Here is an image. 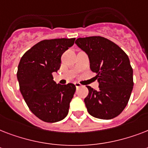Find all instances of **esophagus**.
<instances>
[{"label": "esophagus", "mask_w": 148, "mask_h": 148, "mask_svg": "<svg viewBox=\"0 0 148 148\" xmlns=\"http://www.w3.org/2000/svg\"><path fill=\"white\" fill-rule=\"evenodd\" d=\"M74 84H75V87H76L77 88H80V87H81V84L80 83H78V82H76V83H74Z\"/></svg>", "instance_id": "34e87169"}]
</instances>
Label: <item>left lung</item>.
I'll list each match as a JSON object with an SVG mask.
<instances>
[{
    "label": "left lung",
    "mask_w": 148,
    "mask_h": 148,
    "mask_svg": "<svg viewBox=\"0 0 148 148\" xmlns=\"http://www.w3.org/2000/svg\"><path fill=\"white\" fill-rule=\"evenodd\" d=\"M88 53L90 68L97 74L99 90L87 86L84 98L91 116L99 119L114 118L124 110L133 89V69L128 56L111 40L101 36L80 38L75 41Z\"/></svg>",
    "instance_id": "8db88e82"
}]
</instances>
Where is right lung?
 I'll return each mask as SVG.
<instances>
[{"label": "right lung", "mask_w": 148, "mask_h": 148, "mask_svg": "<svg viewBox=\"0 0 148 148\" xmlns=\"http://www.w3.org/2000/svg\"><path fill=\"white\" fill-rule=\"evenodd\" d=\"M74 40H43L21 58L17 72L20 90L31 112L43 121H60L68 114L76 87L71 83L57 84L53 73L60 69L61 56Z\"/></svg>", "instance_id": "obj_1"}]
</instances>
